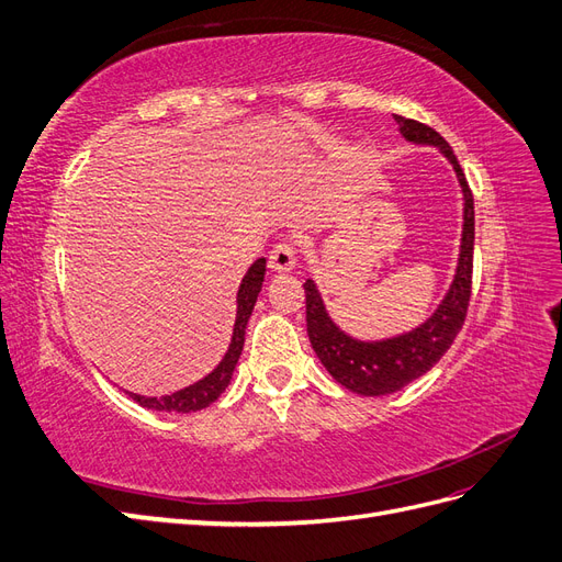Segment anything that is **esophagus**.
Listing matches in <instances>:
<instances>
[{
    "label": "esophagus",
    "instance_id": "esophagus-1",
    "mask_svg": "<svg viewBox=\"0 0 562 562\" xmlns=\"http://www.w3.org/2000/svg\"><path fill=\"white\" fill-rule=\"evenodd\" d=\"M269 267L274 271L295 269V246L291 241H279L269 252Z\"/></svg>",
    "mask_w": 562,
    "mask_h": 562
}]
</instances>
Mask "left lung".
<instances>
[{"mask_svg": "<svg viewBox=\"0 0 562 562\" xmlns=\"http://www.w3.org/2000/svg\"><path fill=\"white\" fill-rule=\"evenodd\" d=\"M398 131L407 143L431 145L450 164L462 187L464 223L454 279L436 312L419 323L417 328L384 337V339H356L347 335L330 318L326 304L312 279L304 281L307 297V333L310 342L333 380L361 396H386L401 391L413 380L429 372L454 342L462 330L471 297V269H473V196L452 147L440 135L415 119L394 114Z\"/></svg>", "mask_w": 562, "mask_h": 562, "instance_id": "1", "label": "left lung"}]
</instances>
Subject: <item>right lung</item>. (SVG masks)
<instances>
[{
    "mask_svg": "<svg viewBox=\"0 0 562 562\" xmlns=\"http://www.w3.org/2000/svg\"><path fill=\"white\" fill-rule=\"evenodd\" d=\"M265 271H267V260L258 258L246 271V277L241 279L239 293H236V318H234L229 347L223 356V361H220L206 378H201L199 382L184 386L180 391H173V394L161 396V398L140 396V394H133V391H126V394L138 405L147 407V411H159V413H196L215 403L220 394L229 386L234 368L239 363V356L246 342V326H248L255 302H258V295L262 291Z\"/></svg>",
    "mask_w": 562,
    "mask_h": 562,
    "instance_id": "obj_1",
    "label": "right lung"
}]
</instances>
